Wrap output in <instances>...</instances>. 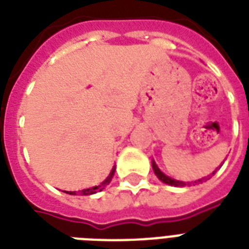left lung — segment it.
<instances>
[{"label": "left lung", "mask_w": 249, "mask_h": 249, "mask_svg": "<svg viewBox=\"0 0 249 249\" xmlns=\"http://www.w3.org/2000/svg\"><path fill=\"white\" fill-rule=\"evenodd\" d=\"M152 169H154V172H155L156 177L159 178L160 181H163L164 183H166V185H170V186H185L186 185L185 182L176 181V179H173V178H170V177H168V176H165V174H164L163 172L159 169V168H158V165H156L154 160H152ZM214 173H216V170H214L212 174H214ZM208 177H204V178H201V179H197V181H195V183L197 185V183H201V182L204 181V179L207 181V179H208ZM187 185H189V183H187Z\"/></svg>", "instance_id": "1"}]
</instances>
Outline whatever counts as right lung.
Masks as SVG:
<instances>
[{"mask_svg": "<svg viewBox=\"0 0 249 249\" xmlns=\"http://www.w3.org/2000/svg\"><path fill=\"white\" fill-rule=\"evenodd\" d=\"M115 169H116V166H113L108 177L106 178L105 181L102 182L101 185L94 186V187H91V189L83 190V191H80V194H81V195H91V194H95V193H98V191H102V190L105 189L106 186L108 185L109 182H111V179H112V177H113V174H115ZM64 193H66V191H64ZM67 194H70V195H76V191H67Z\"/></svg>", "mask_w": 249, "mask_h": 249, "instance_id": "right-lung-1", "label": "right lung"}]
</instances>
